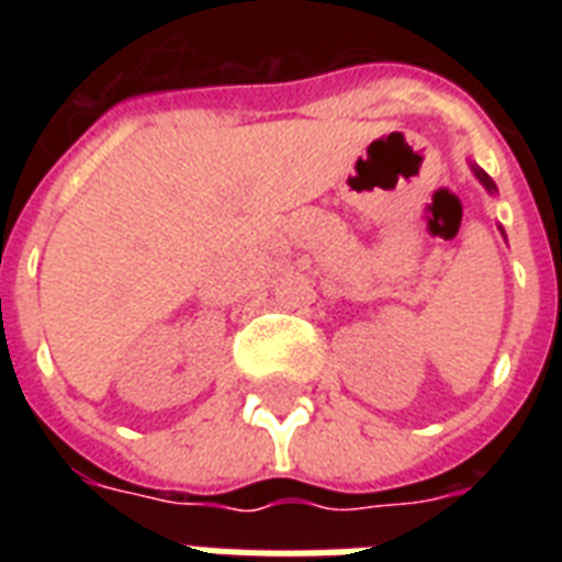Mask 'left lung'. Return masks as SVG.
<instances>
[{
    "label": "left lung",
    "mask_w": 562,
    "mask_h": 562,
    "mask_svg": "<svg viewBox=\"0 0 562 562\" xmlns=\"http://www.w3.org/2000/svg\"><path fill=\"white\" fill-rule=\"evenodd\" d=\"M470 169H472V175H475V178H479V183H481V187L487 189L490 194L496 192V183H493V178H490L487 171H484V169H479V166H475V162H472ZM498 229H502V227H498ZM502 236H505V229H502Z\"/></svg>",
    "instance_id": "obj_1"
}]
</instances>
